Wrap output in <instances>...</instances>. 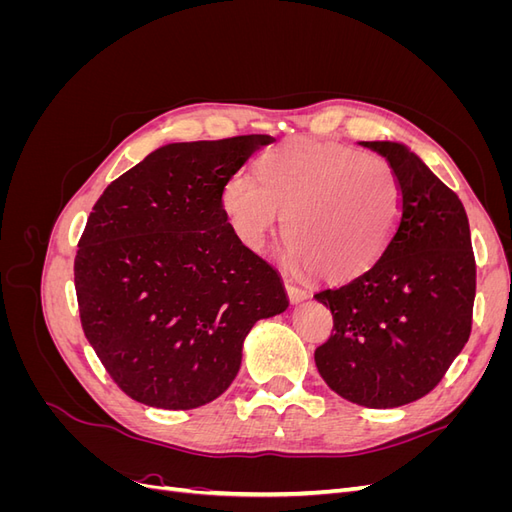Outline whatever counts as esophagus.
Listing matches in <instances>:
<instances>
[{"mask_svg":"<svg viewBox=\"0 0 512 512\" xmlns=\"http://www.w3.org/2000/svg\"><path fill=\"white\" fill-rule=\"evenodd\" d=\"M286 292H288V299H290L292 303H299V301L307 299V290L301 288V286H294V284H290V282H286Z\"/></svg>","mask_w":512,"mask_h":512,"instance_id":"1","label":"esophagus"}]
</instances>
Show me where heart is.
Returning a JSON list of instances; mask_svg holds the SVG:
<instances>
[{
  "mask_svg": "<svg viewBox=\"0 0 512 512\" xmlns=\"http://www.w3.org/2000/svg\"><path fill=\"white\" fill-rule=\"evenodd\" d=\"M235 235L260 250L284 218L292 265L320 280L365 273L389 247L401 215L391 164L344 143L292 138L258 160V179L237 173L222 188Z\"/></svg>",
  "mask_w": 512,
  "mask_h": 512,
  "instance_id": "1",
  "label": "heart"
}]
</instances>
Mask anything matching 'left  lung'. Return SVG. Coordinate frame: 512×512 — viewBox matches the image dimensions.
Returning <instances> with one entry per match:
<instances>
[{
	"label": "left lung",
	"mask_w": 512,
	"mask_h": 512,
	"mask_svg": "<svg viewBox=\"0 0 512 512\" xmlns=\"http://www.w3.org/2000/svg\"><path fill=\"white\" fill-rule=\"evenodd\" d=\"M395 170L401 215L380 260L314 299L333 314L316 348L322 380L365 408H397L444 378L472 331L476 262L459 196L414 153L389 141L361 143Z\"/></svg>",
	"instance_id": "left-lung-1"
}]
</instances>
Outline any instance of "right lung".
<instances>
[{
  "label": "right lung",
  "instance_id": "add662e5",
  "mask_svg": "<svg viewBox=\"0 0 512 512\" xmlns=\"http://www.w3.org/2000/svg\"><path fill=\"white\" fill-rule=\"evenodd\" d=\"M269 134L160 147L115 179L89 213L74 258L87 342L128 397L192 410L220 397L243 339L282 314V277L245 247L222 188Z\"/></svg>",
  "mask_w": 512,
  "mask_h": 512
}]
</instances>
